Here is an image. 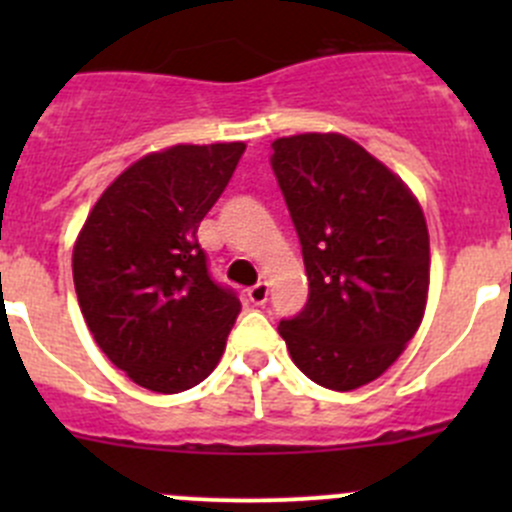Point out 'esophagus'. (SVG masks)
<instances>
[{"mask_svg": "<svg viewBox=\"0 0 512 512\" xmlns=\"http://www.w3.org/2000/svg\"><path fill=\"white\" fill-rule=\"evenodd\" d=\"M267 297H270V287H267V282H257L255 287L247 289V299H250L255 307H262V304L267 302Z\"/></svg>", "mask_w": 512, "mask_h": 512, "instance_id": "obj_1", "label": "esophagus"}]
</instances>
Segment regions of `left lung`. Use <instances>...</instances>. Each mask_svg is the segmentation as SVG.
Instances as JSON below:
<instances>
[{
	"label": "left lung",
	"instance_id": "8db88e82",
	"mask_svg": "<svg viewBox=\"0 0 512 512\" xmlns=\"http://www.w3.org/2000/svg\"><path fill=\"white\" fill-rule=\"evenodd\" d=\"M270 163L309 280L307 304L282 319L280 337L314 384L359 389L399 359L423 319V210L399 175L339 133L277 138Z\"/></svg>",
	"mask_w": 512,
	"mask_h": 512
}]
</instances>
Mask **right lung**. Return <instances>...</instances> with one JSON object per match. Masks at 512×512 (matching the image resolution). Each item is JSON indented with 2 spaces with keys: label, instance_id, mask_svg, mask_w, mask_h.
Instances as JSON below:
<instances>
[{
  "label": "right lung",
  "instance_id": "add662e5",
  "mask_svg": "<svg viewBox=\"0 0 512 512\" xmlns=\"http://www.w3.org/2000/svg\"><path fill=\"white\" fill-rule=\"evenodd\" d=\"M242 153L245 143H210L136 160L76 237L81 314L101 352L143 389H193L225 352L240 299L210 275L198 225Z\"/></svg>",
  "mask_w": 512,
  "mask_h": 512
}]
</instances>
